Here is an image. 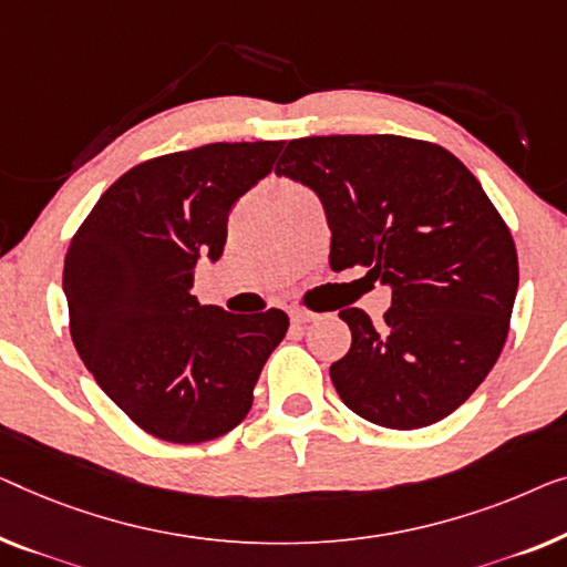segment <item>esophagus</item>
<instances>
[{
    "mask_svg": "<svg viewBox=\"0 0 567 567\" xmlns=\"http://www.w3.org/2000/svg\"><path fill=\"white\" fill-rule=\"evenodd\" d=\"M317 315L315 311H303V309H291V322L293 324H309L315 322Z\"/></svg>",
    "mask_w": 567,
    "mask_h": 567,
    "instance_id": "1",
    "label": "esophagus"
}]
</instances>
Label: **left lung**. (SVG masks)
I'll return each instance as SVG.
<instances>
[{"label": "left lung", "mask_w": 567, "mask_h": 567, "mask_svg": "<svg viewBox=\"0 0 567 567\" xmlns=\"http://www.w3.org/2000/svg\"><path fill=\"white\" fill-rule=\"evenodd\" d=\"M278 176L322 202L330 266L391 286L373 324L342 309L348 355L330 368L344 406L389 430L453 414L502 355L519 264L506 223L445 147L401 135H327L286 145Z\"/></svg>", "instance_id": "obj_1"}]
</instances>
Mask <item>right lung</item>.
<instances>
[{
    "label": "right lung",
    "mask_w": 567,
    "mask_h": 567,
    "mask_svg": "<svg viewBox=\"0 0 567 567\" xmlns=\"http://www.w3.org/2000/svg\"><path fill=\"white\" fill-rule=\"evenodd\" d=\"M281 141L212 143L122 174L63 264L71 340L102 391L153 437L196 445L235 430L289 330L281 309L229 315L192 293L219 260L233 204L266 178Z\"/></svg>",
    "instance_id": "obj_1"
}]
</instances>
